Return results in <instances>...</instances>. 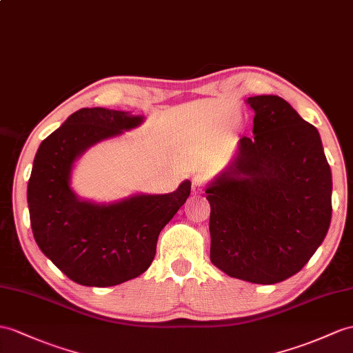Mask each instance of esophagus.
Returning a JSON list of instances; mask_svg holds the SVG:
<instances>
[{
    "mask_svg": "<svg viewBox=\"0 0 353 353\" xmlns=\"http://www.w3.org/2000/svg\"><path fill=\"white\" fill-rule=\"evenodd\" d=\"M205 187V179L202 176H194L192 179V193L193 194H201Z\"/></svg>",
    "mask_w": 353,
    "mask_h": 353,
    "instance_id": "34e87169",
    "label": "esophagus"
}]
</instances>
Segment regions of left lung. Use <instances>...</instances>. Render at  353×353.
I'll list each match as a JSON object with an SVG mask.
<instances>
[{
    "label": "left lung",
    "instance_id": "8db88e82",
    "mask_svg": "<svg viewBox=\"0 0 353 353\" xmlns=\"http://www.w3.org/2000/svg\"><path fill=\"white\" fill-rule=\"evenodd\" d=\"M253 137L208 188L211 262L234 279L295 276L331 223L332 178L317 128L279 96L248 97Z\"/></svg>",
    "mask_w": 353,
    "mask_h": 353
}]
</instances>
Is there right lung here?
Masks as SVG:
<instances>
[{
  "instance_id": "1",
  "label": "right lung",
  "mask_w": 353,
  "mask_h": 353,
  "mask_svg": "<svg viewBox=\"0 0 353 353\" xmlns=\"http://www.w3.org/2000/svg\"><path fill=\"white\" fill-rule=\"evenodd\" d=\"M142 117L83 108L40 143L28 181L34 239L65 276L82 286L108 288L139 277L156 256L160 230L192 190L184 181L169 194H139L110 205L77 199L68 185L77 156L121 134Z\"/></svg>"
}]
</instances>
